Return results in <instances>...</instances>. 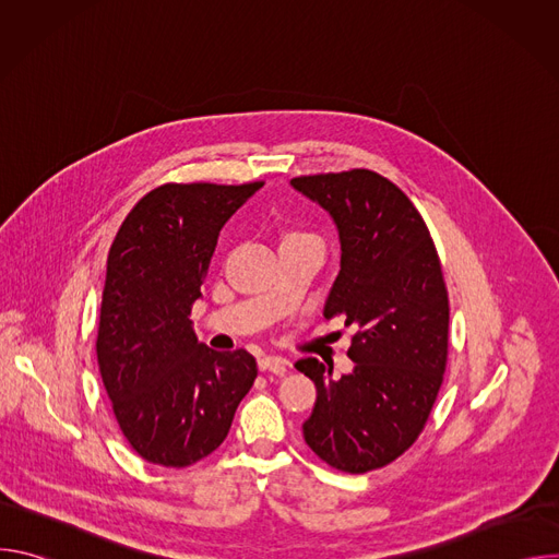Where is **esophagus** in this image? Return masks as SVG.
<instances>
[{
    "label": "esophagus",
    "mask_w": 559,
    "mask_h": 559,
    "mask_svg": "<svg viewBox=\"0 0 559 559\" xmlns=\"http://www.w3.org/2000/svg\"><path fill=\"white\" fill-rule=\"evenodd\" d=\"M259 369L261 371H274L278 376H285L289 369V360L281 358V356H261L259 358Z\"/></svg>",
    "instance_id": "34e87169"
}]
</instances>
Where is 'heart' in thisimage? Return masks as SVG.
<instances>
[{
  "mask_svg": "<svg viewBox=\"0 0 559 559\" xmlns=\"http://www.w3.org/2000/svg\"><path fill=\"white\" fill-rule=\"evenodd\" d=\"M289 236H313V234H298V231H294V234H289ZM287 236V238H289ZM313 238H318V236H313ZM318 241H321V238H318Z\"/></svg>",
  "mask_w": 559,
  "mask_h": 559,
  "instance_id": "obj_1",
  "label": "heart"
}]
</instances>
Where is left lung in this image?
I'll list each match as a JSON object with an SVG mask.
<instances>
[{"mask_svg":"<svg viewBox=\"0 0 559 559\" xmlns=\"http://www.w3.org/2000/svg\"><path fill=\"white\" fill-rule=\"evenodd\" d=\"M323 205L341 236V272L325 318L343 316L352 336V373L302 358L316 384L302 425L309 449L345 473H367L401 457L423 433L449 356V294L442 265L416 205L378 173L356 168L294 177Z\"/></svg>","mask_w":559,"mask_h":559,"instance_id":"left-lung-1","label":"left lung"}]
</instances>
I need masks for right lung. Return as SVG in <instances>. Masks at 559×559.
I'll return each mask as SVG.
<instances>
[{"mask_svg": "<svg viewBox=\"0 0 559 559\" xmlns=\"http://www.w3.org/2000/svg\"><path fill=\"white\" fill-rule=\"evenodd\" d=\"M259 188L164 183L110 246L97 362L121 433L152 464L183 468L218 449L257 380L254 356L205 347L190 313L221 227Z\"/></svg>", "mask_w": 559, "mask_h": 559, "instance_id": "1", "label": "right lung"}]
</instances>
